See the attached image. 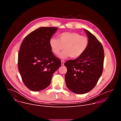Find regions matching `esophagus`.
<instances>
[{
	"mask_svg": "<svg viewBox=\"0 0 121 121\" xmlns=\"http://www.w3.org/2000/svg\"><path fill=\"white\" fill-rule=\"evenodd\" d=\"M64 64H65L64 61L62 60V61H61V65H64Z\"/></svg>",
	"mask_w": 121,
	"mask_h": 121,
	"instance_id": "1",
	"label": "esophagus"
}]
</instances>
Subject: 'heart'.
Instances as JSON below:
<instances>
[{"instance_id":"heart-1","label":"heart","mask_w":121,"mask_h":121,"mask_svg":"<svg viewBox=\"0 0 121 121\" xmlns=\"http://www.w3.org/2000/svg\"><path fill=\"white\" fill-rule=\"evenodd\" d=\"M58 37V39L51 38L49 44L52 51L56 56L60 54L64 48L65 50L60 55V57L63 59L70 57L77 58L80 56L88 47V38L81 36L77 32H63L59 34Z\"/></svg>"}]
</instances>
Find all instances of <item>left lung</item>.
Instances as JSON below:
<instances>
[{
  "instance_id": "1",
  "label": "left lung",
  "mask_w": 121,
  "mask_h": 121,
  "mask_svg": "<svg viewBox=\"0 0 121 121\" xmlns=\"http://www.w3.org/2000/svg\"><path fill=\"white\" fill-rule=\"evenodd\" d=\"M84 30L89 40L87 49L80 56L65 63L67 69L65 75L67 87L78 94L87 93L94 88L102 74L104 58L100 43L89 31Z\"/></svg>"
}]
</instances>
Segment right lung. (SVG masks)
Listing matches in <instances>:
<instances>
[{"label": "right lung", "instance_id": "1", "mask_svg": "<svg viewBox=\"0 0 121 121\" xmlns=\"http://www.w3.org/2000/svg\"><path fill=\"white\" fill-rule=\"evenodd\" d=\"M56 27H41L23 40L19 52L18 68L22 81L30 91H38L50 85L61 61L51 50L49 41Z\"/></svg>", "mask_w": 121, "mask_h": 121}]
</instances>
